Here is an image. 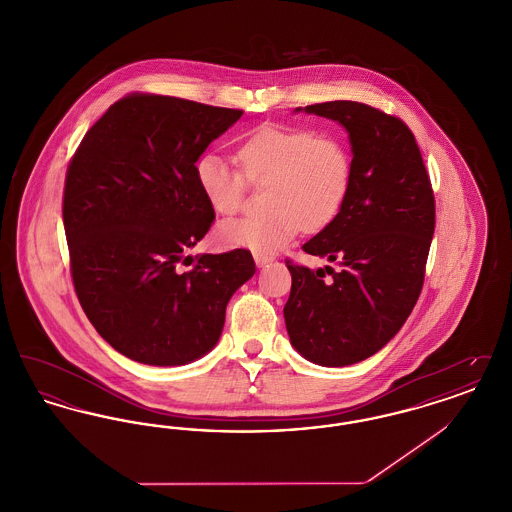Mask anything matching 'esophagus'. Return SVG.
I'll return each mask as SVG.
<instances>
[{
    "label": "esophagus",
    "mask_w": 512,
    "mask_h": 512,
    "mask_svg": "<svg viewBox=\"0 0 512 512\" xmlns=\"http://www.w3.org/2000/svg\"><path fill=\"white\" fill-rule=\"evenodd\" d=\"M253 259H255V265L259 268L265 267V265H268V263L272 261V257H268V255H261V253H255V255H253Z\"/></svg>",
    "instance_id": "1"
}]
</instances>
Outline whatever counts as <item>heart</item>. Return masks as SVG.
Here are the masks:
<instances>
[{"instance_id": "b5f03b06", "label": "heart", "mask_w": 512, "mask_h": 512, "mask_svg": "<svg viewBox=\"0 0 512 512\" xmlns=\"http://www.w3.org/2000/svg\"><path fill=\"white\" fill-rule=\"evenodd\" d=\"M238 159L242 171L205 153L195 163V180L207 205L224 217L242 209L245 178L255 186L270 184L268 215L228 220L219 228L222 244L253 253L282 249L303 224L309 230L326 226L340 213L353 176L347 144L313 128L265 124L245 138Z\"/></svg>"}]
</instances>
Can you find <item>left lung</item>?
<instances>
[{
	"label": "left lung",
	"instance_id": "1",
	"mask_svg": "<svg viewBox=\"0 0 512 512\" xmlns=\"http://www.w3.org/2000/svg\"><path fill=\"white\" fill-rule=\"evenodd\" d=\"M299 111L345 128L353 176L340 213L303 244L305 253L338 268L286 261L292 274L286 330L307 361L355 365L378 353L416 305L436 226L434 194L405 122L343 99Z\"/></svg>",
	"mask_w": 512,
	"mask_h": 512
}]
</instances>
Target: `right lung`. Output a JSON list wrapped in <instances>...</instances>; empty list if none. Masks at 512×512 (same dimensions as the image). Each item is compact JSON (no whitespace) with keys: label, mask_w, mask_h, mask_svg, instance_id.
Instances as JSON below:
<instances>
[{"label":"right lung","mask_w":512,"mask_h":512,"mask_svg":"<svg viewBox=\"0 0 512 512\" xmlns=\"http://www.w3.org/2000/svg\"><path fill=\"white\" fill-rule=\"evenodd\" d=\"M242 115L134 94L113 103L74 153L63 199L74 290L99 336L136 363L207 355L230 297L255 274L247 249L186 257L215 220L195 163ZM186 260L193 268L180 271Z\"/></svg>","instance_id":"add662e5"}]
</instances>
